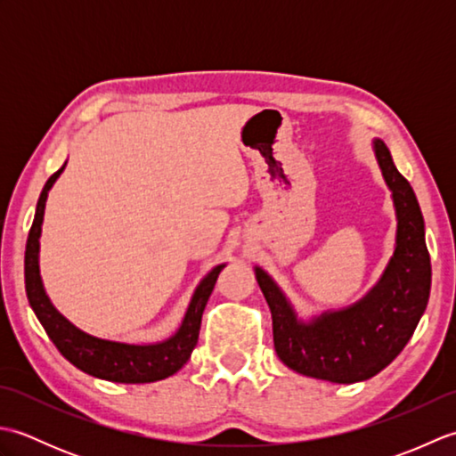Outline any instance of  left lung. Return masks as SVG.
<instances>
[{
    "instance_id": "left-lung-1",
    "label": "left lung",
    "mask_w": 456,
    "mask_h": 456,
    "mask_svg": "<svg viewBox=\"0 0 456 456\" xmlns=\"http://www.w3.org/2000/svg\"><path fill=\"white\" fill-rule=\"evenodd\" d=\"M374 152L392 190L398 237L380 282L361 302L304 323L273 278L255 268L273 314L276 354L288 368L319 380L353 384L384 370L408 345L428 307L431 258L418 198L380 139L374 141Z\"/></svg>"
}]
</instances>
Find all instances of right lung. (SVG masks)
<instances>
[{
  "mask_svg": "<svg viewBox=\"0 0 456 456\" xmlns=\"http://www.w3.org/2000/svg\"><path fill=\"white\" fill-rule=\"evenodd\" d=\"M64 167L46 180L37 203L31 231H28L25 247V289L28 304H31L37 319L41 322L48 338L54 343L61 354L68 362L80 368L82 372L102 378V380L121 384L157 382L172 376L188 362L193 346L198 345L201 314L225 265L216 266L201 280L180 329L176 335L167 338V341L157 345H127L105 341V338L80 331L78 327H74L66 317L56 312L51 299L45 294L41 274H38V237H41L45 203L48 190L53 188V183L61 176Z\"/></svg>",
  "mask_w": 456,
  "mask_h": 456,
  "instance_id": "obj_1",
  "label": "right lung"
}]
</instances>
